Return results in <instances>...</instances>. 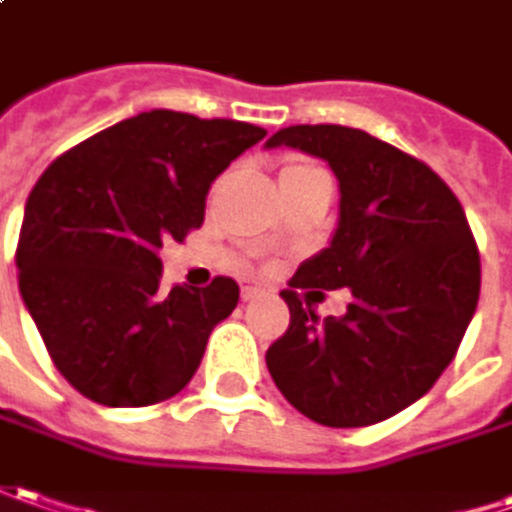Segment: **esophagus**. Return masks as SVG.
I'll return each mask as SVG.
<instances>
[{
    "mask_svg": "<svg viewBox=\"0 0 512 512\" xmlns=\"http://www.w3.org/2000/svg\"><path fill=\"white\" fill-rule=\"evenodd\" d=\"M257 297H260V289H255V286H243V289H240V300H243V303H252Z\"/></svg>",
    "mask_w": 512,
    "mask_h": 512,
    "instance_id": "obj_1",
    "label": "esophagus"
}]
</instances>
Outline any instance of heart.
<instances>
[{
  "label": "heart",
  "mask_w": 512,
  "mask_h": 512,
  "mask_svg": "<svg viewBox=\"0 0 512 512\" xmlns=\"http://www.w3.org/2000/svg\"><path fill=\"white\" fill-rule=\"evenodd\" d=\"M314 167H309V164H286L283 167V172H280V178H291V175H303V172H311Z\"/></svg>",
  "instance_id": "b5f03b06"
}]
</instances>
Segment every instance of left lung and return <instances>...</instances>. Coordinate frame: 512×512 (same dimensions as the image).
Instances as JSON below:
<instances>
[{
  "label": "left lung",
  "mask_w": 512,
  "mask_h": 512,
  "mask_svg": "<svg viewBox=\"0 0 512 512\" xmlns=\"http://www.w3.org/2000/svg\"><path fill=\"white\" fill-rule=\"evenodd\" d=\"M274 147L326 161L340 215L326 249L280 291L291 323L266 351L269 374L320 425L382 422L431 391L473 320L482 266L465 209L431 167L354 127L294 124ZM297 288H348L352 303L320 321Z\"/></svg>",
  "instance_id": "left-lung-1"
}]
</instances>
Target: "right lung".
<instances>
[{
  "instance_id": "obj_1",
  "label": "right lung",
  "mask_w": 512,
  "mask_h": 512,
  "mask_svg": "<svg viewBox=\"0 0 512 512\" xmlns=\"http://www.w3.org/2000/svg\"><path fill=\"white\" fill-rule=\"evenodd\" d=\"M263 135L246 121L150 110L42 172L16 246L19 291L81 397L144 408L175 397L198 371L240 289L215 277L206 289L161 294L158 249L201 226L212 181Z\"/></svg>"
}]
</instances>
